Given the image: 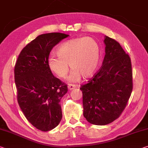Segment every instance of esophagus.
Here are the masks:
<instances>
[{"mask_svg":"<svg viewBox=\"0 0 148 148\" xmlns=\"http://www.w3.org/2000/svg\"><path fill=\"white\" fill-rule=\"evenodd\" d=\"M75 88H76V85H73V84H69L68 85V89L69 90H73Z\"/></svg>","mask_w":148,"mask_h":148,"instance_id":"esophagus-1","label":"esophagus"}]
</instances>
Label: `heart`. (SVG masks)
<instances>
[{"label": "heart", "instance_id": "b5f03b06", "mask_svg": "<svg viewBox=\"0 0 148 148\" xmlns=\"http://www.w3.org/2000/svg\"><path fill=\"white\" fill-rule=\"evenodd\" d=\"M58 58L49 57L47 65L49 69L60 78H65L70 65L73 71L69 77L71 82L79 80L81 76H92L100 61L98 43L90 37L74 38L61 44L57 49Z\"/></svg>", "mask_w": 148, "mask_h": 148}]
</instances>
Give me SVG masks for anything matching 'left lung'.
<instances>
[{"mask_svg": "<svg viewBox=\"0 0 148 148\" xmlns=\"http://www.w3.org/2000/svg\"><path fill=\"white\" fill-rule=\"evenodd\" d=\"M103 65L88 83L81 86L83 116L95 125L108 124L117 119L130 97L132 70L128 54L117 41L105 36Z\"/></svg>", "mask_w": 148, "mask_h": 148, "instance_id": "left-lung-1", "label": "left lung"}]
</instances>
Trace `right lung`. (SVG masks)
I'll use <instances>...</instances> for the list:
<instances>
[{"label":"right lung","instance_id":"add662e5","mask_svg":"<svg viewBox=\"0 0 148 148\" xmlns=\"http://www.w3.org/2000/svg\"><path fill=\"white\" fill-rule=\"evenodd\" d=\"M68 36H38L22 49L14 67L18 103L29 123L41 131L55 128L62 119L60 103L67 85L53 76L47 60L53 47Z\"/></svg>","mask_w":148,"mask_h":148}]
</instances>
